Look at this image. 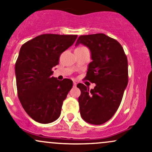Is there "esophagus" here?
<instances>
[{
	"label": "esophagus",
	"instance_id": "1",
	"mask_svg": "<svg viewBox=\"0 0 152 152\" xmlns=\"http://www.w3.org/2000/svg\"><path fill=\"white\" fill-rule=\"evenodd\" d=\"M76 85H77V83H76V81H73V86H74V87H76Z\"/></svg>",
	"mask_w": 152,
	"mask_h": 152
}]
</instances>
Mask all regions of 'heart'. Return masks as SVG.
Masks as SVG:
<instances>
[{"instance_id":"b5f03b06","label":"heart","mask_w":152,"mask_h":152,"mask_svg":"<svg viewBox=\"0 0 152 152\" xmlns=\"http://www.w3.org/2000/svg\"><path fill=\"white\" fill-rule=\"evenodd\" d=\"M81 47H80V48H81Z\"/></svg>"}]
</instances>
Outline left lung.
Masks as SVG:
<instances>
[{
    "instance_id": "obj_1",
    "label": "left lung",
    "mask_w": 152,
    "mask_h": 152,
    "mask_svg": "<svg viewBox=\"0 0 152 152\" xmlns=\"http://www.w3.org/2000/svg\"><path fill=\"white\" fill-rule=\"evenodd\" d=\"M80 44L89 48L92 60L85 79L95 84L91 89L77 84L81 116L89 124H102L117 111L127 86V56L116 40L103 33L80 36L75 46Z\"/></svg>"
}]
</instances>
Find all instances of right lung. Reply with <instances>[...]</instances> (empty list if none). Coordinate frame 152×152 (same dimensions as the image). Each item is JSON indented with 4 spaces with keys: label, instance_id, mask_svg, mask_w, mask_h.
<instances>
[{
    "label": "right lung",
    "instance_id": "add662e5",
    "mask_svg": "<svg viewBox=\"0 0 152 152\" xmlns=\"http://www.w3.org/2000/svg\"><path fill=\"white\" fill-rule=\"evenodd\" d=\"M76 38V35L43 34L20 48L15 64L17 94L25 112L36 122L48 124L60 116L73 81L57 80L52 76V68Z\"/></svg>",
    "mask_w": 152,
    "mask_h": 152
}]
</instances>
